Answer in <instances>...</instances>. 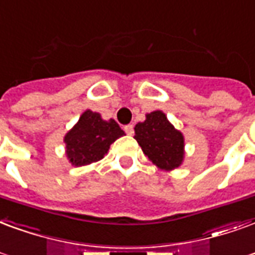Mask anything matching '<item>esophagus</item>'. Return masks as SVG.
Segmentation results:
<instances>
[{
    "mask_svg": "<svg viewBox=\"0 0 255 255\" xmlns=\"http://www.w3.org/2000/svg\"><path fill=\"white\" fill-rule=\"evenodd\" d=\"M124 131H126V133H127V135H133L132 124H128V126H126V127H124Z\"/></svg>",
    "mask_w": 255,
    "mask_h": 255,
    "instance_id": "34e87169",
    "label": "esophagus"
}]
</instances>
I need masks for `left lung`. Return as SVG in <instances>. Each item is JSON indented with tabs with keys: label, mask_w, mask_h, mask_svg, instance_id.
<instances>
[{
	"label": "left lung",
	"mask_w": 255,
	"mask_h": 255,
	"mask_svg": "<svg viewBox=\"0 0 255 255\" xmlns=\"http://www.w3.org/2000/svg\"><path fill=\"white\" fill-rule=\"evenodd\" d=\"M135 139L148 159L159 169L173 170L184 159V136L161 111L148 113L135 126Z\"/></svg>",
	"instance_id": "1"
}]
</instances>
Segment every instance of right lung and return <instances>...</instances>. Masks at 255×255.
I'll list each match as a JSON object with an SVG mask.
<instances>
[{
  "label": "right lung",
  "mask_w": 255,
  "mask_h": 255,
  "mask_svg": "<svg viewBox=\"0 0 255 255\" xmlns=\"http://www.w3.org/2000/svg\"><path fill=\"white\" fill-rule=\"evenodd\" d=\"M124 135L113 119L103 120L99 113L86 111L65 136L66 154L75 166L89 165L103 158L109 146Z\"/></svg>",
  "instance_id": "1"
}]
</instances>
